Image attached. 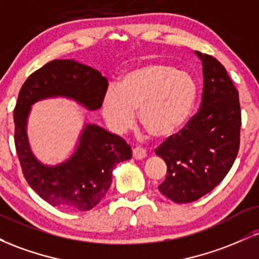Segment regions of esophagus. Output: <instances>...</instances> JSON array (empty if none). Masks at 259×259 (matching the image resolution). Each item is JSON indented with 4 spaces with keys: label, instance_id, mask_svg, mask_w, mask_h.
<instances>
[{
    "label": "esophagus",
    "instance_id": "obj_1",
    "mask_svg": "<svg viewBox=\"0 0 259 259\" xmlns=\"http://www.w3.org/2000/svg\"><path fill=\"white\" fill-rule=\"evenodd\" d=\"M146 156H147V153H146V151L144 150V148L135 147L133 150V157L135 159H144Z\"/></svg>",
    "mask_w": 259,
    "mask_h": 259
}]
</instances>
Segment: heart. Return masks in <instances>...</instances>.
<instances>
[{
    "label": "heart",
    "mask_w": 259,
    "mask_h": 259,
    "mask_svg": "<svg viewBox=\"0 0 259 259\" xmlns=\"http://www.w3.org/2000/svg\"><path fill=\"white\" fill-rule=\"evenodd\" d=\"M197 85L189 73L173 65L146 63L121 76L118 88L107 89L101 111L113 132L124 133L135 120L156 139L174 136L194 109Z\"/></svg>",
    "instance_id": "obj_1"
}]
</instances>
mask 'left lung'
I'll use <instances>...</instances> for the list:
<instances>
[{"label": "left lung", "instance_id": "8db88e82", "mask_svg": "<svg viewBox=\"0 0 259 259\" xmlns=\"http://www.w3.org/2000/svg\"><path fill=\"white\" fill-rule=\"evenodd\" d=\"M195 55L203 74L201 109L180 134L156 150L168 173L158 189L177 203L194 202L212 191L233 167L240 146L239 92L214 57Z\"/></svg>", "mask_w": 259, "mask_h": 259}]
</instances>
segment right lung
<instances>
[{"mask_svg": "<svg viewBox=\"0 0 259 259\" xmlns=\"http://www.w3.org/2000/svg\"><path fill=\"white\" fill-rule=\"evenodd\" d=\"M108 81L99 70L74 59H53L32 73L20 89L14 108V142L26 181L53 207L90 210L105 197L115 164L132 158V148L118 135L86 123L70 156L57 164H45L32 153L28 119L32 105L47 99L72 100L96 111Z\"/></svg>", "mask_w": 259, "mask_h": 259, "instance_id": "1", "label": "right lung"}]
</instances>
